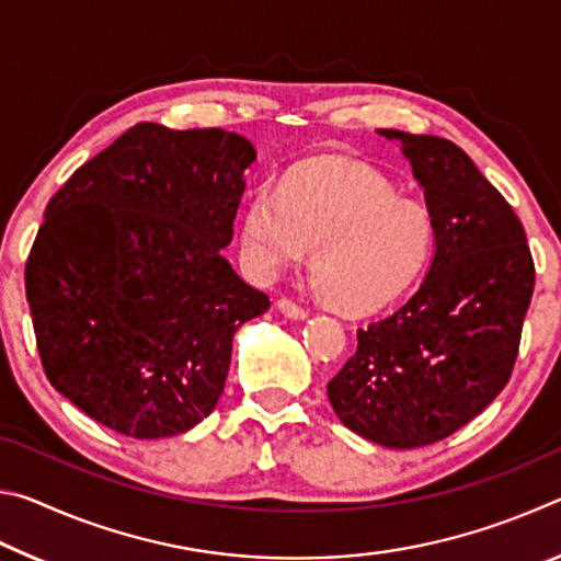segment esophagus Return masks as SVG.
<instances>
[{
	"label": "esophagus",
	"mask_w": 561,
	"mask_h": 561,
	"mask_svg": "<svg viewBox=\"0 0 561 561\" xmlns=\"http://www.w3.org/2000/svg\"><path fill=\"white\" fill-rule=\"evenodd\" d=\"M277 309L282 311V314L284 317H287V319H307L309 314H307V309H304V307H299V304H294L291 299H279L277 301Z\"/></svg>",
	"instance_id": "obj_1"
}]
</instances>
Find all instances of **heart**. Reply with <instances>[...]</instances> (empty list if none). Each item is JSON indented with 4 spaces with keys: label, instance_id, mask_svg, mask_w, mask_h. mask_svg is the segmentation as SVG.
I'll return each mask as SVG.
<instances>
[{
    "label": "heart",
    "instance_id": "heart-1",
    "mask_svg": "<svg viewBox=\"0 0 561 561\" xmlns=\"http://www.w3.org/2000/svg\"><path fill=\"white\" fill-rule=\"evenodd\" d=\"M242 254L257 277L307 260L317 291L346 311H376L401 297L435 250L431 207L398 195L383 173L356 160L319 158L294 168L282 193L262 187L240 225Z\"/></svg>",
    "mask_w": 561,
    "mask_h": 561
}]
</instances>
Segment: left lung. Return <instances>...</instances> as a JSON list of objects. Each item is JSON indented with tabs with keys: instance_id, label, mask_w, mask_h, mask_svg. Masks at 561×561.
Masks as SVG:
<instances>
[{
	"instance_id": "left-lung-1",
	"label": "left lung",
	"mask_w": 561,
	"mask_h": 561,
	"mask_svg": "<svg viewBox=\"0 0 561 561\" xmlns=\"http://www.w3.org/2000/svg\"><path fill=\"white\" fill-rule=\"evenodd\" d=\"M401 146L435 217L428 274L401 309L358 329L327 386L339 421L386 448H421L485 411L517 358L535 291L525 227L470 156L438 136L378 130Z\"/></svg>"
}]
</instances>
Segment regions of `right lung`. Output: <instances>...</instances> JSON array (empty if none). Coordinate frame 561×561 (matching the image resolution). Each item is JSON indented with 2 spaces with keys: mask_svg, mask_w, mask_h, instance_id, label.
I'll return each instance as SVG.
<instances>
[{
  "mask_svg": "<svg viewBox=\"0 0 561 561\" xmlns=\"http://www.w3.org/2000/svg\"><path fill=\"white\" fill-rule=\"evenodd\" d=\"M254 160L237 133L138 123L46 205L26 301L46 378L93 421L156 440L215 411L270 309L222 254Z\"/></svg>",
  "mask_w": 561,
  "mask_h": 561,
  "instance_id": "add662e5",
  "label": "right lung"
}]
</instances>
